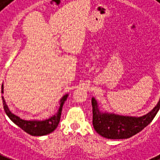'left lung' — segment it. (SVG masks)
<instances>
[{"mask_svg":"<svg viewBox=\"0 0 160 160\" xmlns=\"http://www.w3.org/2000/svg\"><path fill=\"white\" fill-rule=\"evenodd\" d=\"M91 101L93 126L100 136L107 139H127L135 136L152 122L160 107L159 99L158 104L148 113L142 117H129L102 112L94 97Z\"/></svg>","mask_w":160,"mask_h":160,"instance_id":"left-lung-1","label":"left lung"}]
</instances>
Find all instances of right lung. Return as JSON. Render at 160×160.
<instances>
[{"label":"right lung","instance_id":"obj_1","mask_svg":"<svg viewBox=\"0 0 160 160\" xmlns=\"http://www.w3.org/2000/svg\"><path fill=\"white\" fill-rule=\"evenodd\" d=\"M2 93H3V84L2 85ZM67 97H68V94H65L61 98V100L59 101L60 105H59V110L57 112V113L53 115L49 118H48L46 120H42V121H40V120L22 119L19 117H18V116L12 113V112L8 108V105L6 104L4 97H2V102H3V107H4V111H5L6 114L8 115V118L16 125H18L24 131H25L28 134H30L31 136H41L50 134V133L53 132V130L57 128L59 123V120H60L63 105L65 103V101H66Z\"/></svg>","mask_w":160,"mask_h":160}]
</instances>
